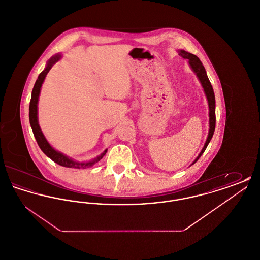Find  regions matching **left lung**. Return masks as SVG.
Instances as JSON below:
<instances>
[{
	"label": "left lung",
	"instance_id": "1",
	"mask_svg": "<svg viewBox=\"0 0 260 260\" xmlns=\"http://www.w3.org/2000/svg\"><path fill=\"white\" fill-rule=\"evenodd\" d=\"M179 55H181L183 58L188 59L190 66L192 67V69L194 70V72L198 76L199 80L202 84V86L204 87V90L206 92L207 99L209 101V106H210V132H209V136L208 139L205 143V146L203 150L201 151V153L199 154L198 158L195 160L193 164H195L196 161H198L199 158L203 155V153L205 152V150L208 147L209 143H210L212 136L214 134V129H215V98H214V92H213V88L210 84V80L208 78V75L206 72L205 67L203 66L202 62L200 61L198 57L190 52H187L185 50H179Z\"/></svg>",
	"mask_w": 260,
	"mask_h": 260
}]
</instances>
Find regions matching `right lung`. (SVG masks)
<instances>
[{"label":"right lung","instance_id":"right-lung-1","mask_svg":"<svg viewBox=\"0 0 260 260\" xmlns=\"http://www.w3.org/2000/svg\"><path fill=\"white\" fill-rule=\"evenodd\" d=\"M61 55L57 54L53 57H51L48 64L47 67L45 68V70L43 72H41L39 77H38L37 81L34 85L33 90H32V96H31V100H30V106H29V121H30V124L33 131L34 136L36 138L38 145L41 148V150L50 158L52 161L58 165H60L62 167H67V168H86V167H92L95 162L100 161L103 156L106 154L107 150L104 151V153H102L99 157H98L94 161H88V162H77V161H72L71 159H69L68 157H66L65 155L61 154L60 152L55 151L54 149L52 148L49 144V142L47 141V139L45 138V136L43 135L39 124H38V117H37V104L38 99H39V94H40V90H41V87L42 84L46 78L47 74L49 73L51 67L53 66V64H55V62L58 61L60 59Z\"/></svg>","mask_w":260,"mask_h":260}]
</instances>
